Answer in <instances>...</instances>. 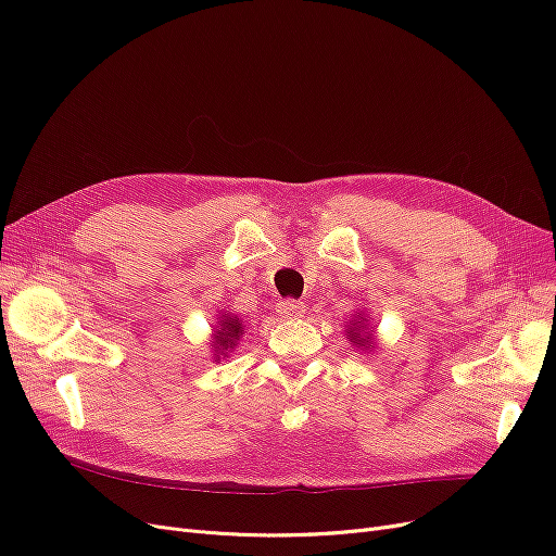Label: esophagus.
Returning a JSON list of instances; mask_svg holds the SVG:
<instances>
[{"mask_svg":"<svg viewBox=\"0 0 556 556\" xmlns=\"http://www.w3.org/2000/svg\"><path fill=\"white\" fill-rule=\"evenodd\" d=\"M304 311H306V306L302 302H295V300H283V302L277 304V313L281 317H300Z\"/></svg>","mask_w":556,"mask_h":556,"instance_id":"obj_1","label":"esophagus"}]
</instances>
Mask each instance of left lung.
<instances>
[{
	"mask_svg": "<svg viewBox=\"0 0 556 556\" xmlns=\"http://www.w3.org/2000/svg\"><path fill=\"white\" fill-rule=\"evenodd\" d=\"M369 323L371 319H367V311H356L354 317L344 325V336L349 344H352V349H356L361 354H371L376 349V336Z\"/></svg>",
	"mask_w": 556,
	"mask_h": 556,
	"instance_id": "left-lung-1",
	"label": "left lung"
}]
</instances>
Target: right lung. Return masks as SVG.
<instances>
[{"label": "right lung", "instance_id": "right-lung-1", "mask_svg": "<svg viewBox=\"0 0 556 556\" xmlns=\"http://www.w3.org/2000/svg\"><path fill=\"white\" fill-rule=\"evenodd\" d=\"M241 336H243V319L231 311H218L212 327V340H210L212 358L216 363L220 358H227L233 349H237Z\"/></svg>", "mask_w": 556, "mask_h": 556}]
</instances>
